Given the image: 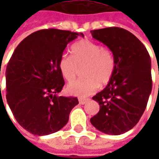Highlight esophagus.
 <instances>
[{"label":"esophagus","instance_id":"esophagus-1","mask_svg":"<svg viewBox=\"0 0 159 159\" xmlns=\"http://www.w3.org/2000/svg\"><path fill=\"white\" fill-rule=\"evenodd\" d=\"M79 103L81 105H84V104L86 103L87 101L89 100V99H85V98H79Z\"/></svg>","mask_w":159,"mask_h":159}]
</instances>
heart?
Returning a JSON list of instances; mask_svg holds the SVG:
<instances>
[{
  "instance_id": "obj_1",
  "label": "heart",
  "mask_w": 159,
  "mask_h": 159,
  "mask_svg": "<svg viewBox=\"0 0 159 159\" xmlns=\"http://www.w3.org/2000/svg\"><path fill=\"white\" fill-rule=\"evenodd\" d=\"M71 56L63 54L59 58V69L63 77L72 82L83 68L84 77L67 86L68 93L86 97L96 91L100 85H107L115 75L117 59L113 51L90 40L83 39L73 44Z\"/></svg>"
}]
</instances>
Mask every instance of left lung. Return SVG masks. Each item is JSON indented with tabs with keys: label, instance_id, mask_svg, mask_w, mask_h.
<instances>
[{
	"label": "left lung",
	"instance_id": "left-lung-1",
	"mask_svg": "<svg viewBox=\"0 0 159 159\" xmlns=\"http://www.w3.org/2000/svg\"><path fill=\"white\" fill-rule=\"evenodd\" d=\"M90 32L113 51L117 59L112 79L93 97L100 111L90 122L103 133L118 135L135 126L147 107L152 87L150 55L143 43L123 28Z\"/></svg>",
	"mask_w": 159,
	"mask_h": 159
}]
</instances>
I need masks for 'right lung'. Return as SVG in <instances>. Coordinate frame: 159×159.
<instances>
[{
    "label": "right lung",
    "instance_id": "1",
    "mask_svg": "<svg viewBox=\"0 0 159 159\" xmlns=\"http://www.w3.org/2000/svg\"><path fill=\"white\" fill-rule=\"evenodd\" d=\"M83 33L58 29L30 34L16 48L6 70L7 101L25 129L47 135L66 125L76 97L58 96L65 81L59 58L67 44ZM1 86V85H0Z\"/></svg>",
    "mask_w": 159,
    "mask_h": 159
}]
</instances>
